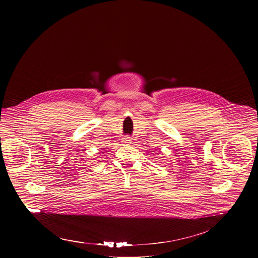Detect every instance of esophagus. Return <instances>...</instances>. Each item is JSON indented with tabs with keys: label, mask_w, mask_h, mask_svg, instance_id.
Returning <instances> with one entry per match:
<instances>
[{
	"label": "esophagus",
	"mask_w": 258,
	"mask_h": 258,
	"mask_svg": "<svg viewBox=\"0 0 258 258\" xmlns=\"http://www.w3.org/2000/svg\"><path fill=\"white\" fill-rule=\"evenodd\" d=\"M122 142H123V144H128V143H131V140H130L128 137H123Z\"/></svg>",
	"instance_id": "esophagus-1"
}]
</instances>
